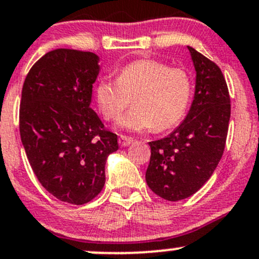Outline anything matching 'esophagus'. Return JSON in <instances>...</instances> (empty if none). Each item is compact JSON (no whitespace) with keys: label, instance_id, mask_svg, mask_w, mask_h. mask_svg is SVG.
<instances>
[{"label":"esophagus","instance_id":"esophagus-1","mask_svg":"<svg viewBox=\"0 0 259 259\" xmlns=\"http://www.w3.org/2000/svg\"><path fill=\"white\" fill-rule=\"evenodd\" d=\"M133 139L129 138V137H125V135H120L119 137V145L121 146V148H125V146H129L130 144L133 143Z\"/></svg>","mask_w":259,"mask_h":259}]
</instances>
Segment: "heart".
<instances>
[{"label":"heart","instance_id":"obj_1","mask_svg":"<svg viewBox=\"0 0 259 259\" xmlns=\"http://www.w3.org/2000/svg\"><path fill=\"white\" fill-rule=\"evenodd\" d=\"M192 97L191 75L179 67L156 59H139L121 68L118 78L105 77L95 88L100 113L107 120L119 121L127 132L155 129L162 132L178 125Z\"/></svg>","mask_w":259,"mask_h":259}]
</instances>
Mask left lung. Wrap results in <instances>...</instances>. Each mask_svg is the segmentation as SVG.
<instances>
[{
  "label": "left lung",
  "instance_id": "1",
  "mask_svg": "<svg viewBox=\"0 0 259 259\" xmlns=\"http://www.w3.org/2000/svg\"><path fill=\"white\" fill-rule=\"evenodd\" d=\"M187 48L196 70L191 108L170 135L149 143L146 184L167 201L190 197L211 178L225 150L231 116L230 93L220 67Z\"/></svg>",
  "mask_w": 259,
  "mask_h": 259
}]
</instances>
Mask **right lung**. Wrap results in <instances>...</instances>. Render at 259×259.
<instances>
[{
    "instance_id": "obj_1",
    "label": "right lung",
    "mask_w": 259,
    "mask_h": 259,
    "mask_svg": "<svg viewBox=\"0 0 259 259\" xmlns=\"http://www.w3.org/2000/svg\"><path fill=\"white\" fill-rule=\"evenodd\" d=\"M99 57L59 48L38 59L24 79L20 134L43 187L63 202L83 205L103 190L105 162L118 137L91 108Z\"/></svg>"
}]
</instances>
